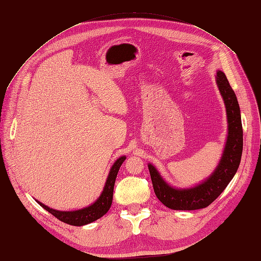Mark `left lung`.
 Instances as JSON below:
<instances>
[{
	"instance_id": "1",
	"label": "left lung",
	"mask_w": 261,
	"mask_h": 261,
	"mask_svg": "<svg viewBox=\"0 0 261 261\" xmlns=\"http://www.w3.org/2000/svg\"><path fill=\"white\" fill-rule=\"evenodd\" d=\"M216 82L225 106L227 135L222 155L215 171L199 184L178 188L170 185L154 165L148 164L154 194L170 209L197 210L208 207L224 191L240 167L243 152V128L239 101L222 70L217 72Z\"/></svg>"
}]
</instances>
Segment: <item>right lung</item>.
<instances>
[{
  "label": "right lung",
  "mask_w": 261,
  "mask_h": 261,
  "mask_svg": "<svg viewBox=\"0 0 261 261\" xmlns=\"http://www.w3.org/2000/svg\"><path fill=\"white\" fill-rule=\"evenodd\" d=\"M126 156L122 155L118 158V159L113 163V165L110 169L108 178L106 180V184L103 187V191H102L101 195L99 196V198L94 201L93 203L89 204L88 207H85L78 210H73V211H62V210H55L52 209L48 206H45L44 203L36 201L40 204V206L45 209L46 211H49L51 215H53L55 218L59 219L60 221L64 223H67L69 225H75V226H82L89 224L93 221H96L100 219L101 217H103L106 213L109 211L110 207L112 204V199H113V189H114V183L117 176L118 170H120L122 163L125 161Z\"/></svg>",
  "instance_id": "right-lung-1"
}]
</instances>
